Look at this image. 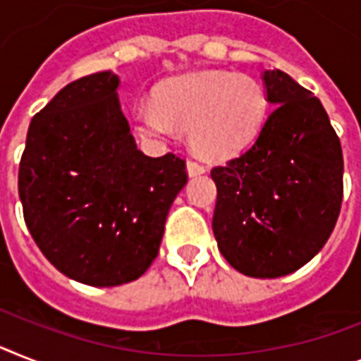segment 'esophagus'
<instances>
[{
  "mask_svg": "<svg viewBox=\"0 0 361 361\" xmlns=\"http://www.w3.org/2000/svg\"><path fill=\"white\" fill-rule=\"evenodd\" d=\"M186 169H188V175H190V177H199V175H202L204 171H207V169H204V166H201L199 162H193V160H188Z\"/></svg>",
  "mask_w": 361,
  "mask_h": 361,
  "instance_id": "esophagus-1",
  "label": "esophagus"
}]
</instances>
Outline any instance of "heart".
<instances>
[{
	"mask_svg": "<svg viewBox=\"0 0 361 361\" xmlns=\"http://www.w3.org/2000/svg\"><path fill=\"white\" fill-rule=\"evenodd\" d=\"M269 114L260 80L225 70L193 71L157 88L154 103L136 109L140 133L171 138L188 130L190 145L204 160H227L249 147Z\"/></svg>",
	"mask_w": 361,
	"mask_h": 361,
	"instance_id": "1",
	"label": "heart"
}]
</instances>
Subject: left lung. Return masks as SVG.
<instances>
[{"mask_svg":"<svg viewBox=\"0 0 361 361\" xmlns=\"http://www.w3.org/2000/svg\"><path fill=\"white\" fill-rule=\"evenodd\" d=\"M269 103L255 144L210 171L212 228L234 269L290 275L323 249L343 199V153L321 101L281 70L264 71Z\"/></svg>","mask_w":361,"mask_h":361,"instance_id":"1","label":"left lung"}]
</instances>
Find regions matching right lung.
<instances>
[{"instance_id":"1","label":"right lung","mask_w":361,"mask_h":361,"mask_svg":"<svg viewBox=\"0 0 361 361\" xmlns=\"http://www.w3.org/2000/svg\"><path fill=\"white\" fill-rule=\"evenodd\" d=\"M120 77L66 85L31 120L18 171L23 219L56 269L110 288L144 275L188 183L186 162L136 147L118 99Z\"/></svg>"}]
</instances>
